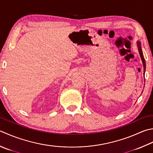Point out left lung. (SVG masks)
I'll list each match as a JSON object with an SVG mask.
<instances>
[{"instance_id": "left-lung-1", "label": "left lung", "mask_w": 153, "mask_h": 153, "mask_svg": "<svg viewBox=\"0 0 153 153\" xmlns=\"http://www.w3.org/2000/svg\"><path fill=\"white\" fill-rule=\"evenodd\" d=\"M137 46H138V50H139V52L140 58H141L143 64V67H144V75L145 72V69H146V64H145V60L144 58V56H143V51L141 49V44H140V42H137Z\"/></svg>"}]
</instances>
